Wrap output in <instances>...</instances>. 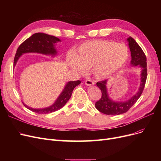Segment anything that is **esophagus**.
Segmentation results:
<instances>
[{
	"label": "esophagus",
	"instance_id": "1",
	"mask_svg": "<svg viewBox=\"0 0 161 161\" xmlns=\"http://www.w3.org/2000/svg\"><path fill=\"white\" fill-rule=\"evenodd\" d=\"M85 82V84L86 85H88V86H92V85H93L95 84L94 82L91 80V79H86Z\"/></svg>",
	"mask_w": 161,
	"mask_h": 161
}]
</instances>
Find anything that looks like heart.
Returning <instances> with one entry per match:
<instances>
[{"mask_svg": "<svg viewBox=\"0 0 161 161\" xmlns=\"http://www.w3.org/2000/svg\"><path fill=\"white\" fill-rule=\"evenodd\" d=\"M128 48L113 41L95 40L86 42L77 47L76 55L69 53L70 66L77 71L92 69L97 78L108 76L118 70L128 59Z\"/></svg>", "mask_w": 161, "mask_h": 161, "instance_id": "heart-1", "label": "heart"}]
</instances>
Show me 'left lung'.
Listing matches in <instances>:
<instances>
[{"mask_svg":"<svg viewBox=\"0 0 161 161\" xmlns=\"http://www.w3.org/2000/svg\"><path fill=\"white\" fill-rule=\"evenodd\" d=\"M128 42L131 52V64L134 66H139L142 69L140 86L137 93L129 100L124 102H116L111 100L108 96L106 87L107 80L97 82V85L101 91L102 95L101 99L95 103V108L101 113L106 115H116L127 112L140 98L144 89L147 78V57L142 48L132 37H128Z\"/></svg>","mask_w":161,"mask_h":161,"instance_id":"left-lung-1","label":"left lung"}]
</instances>
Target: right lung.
<instances>
[{
	"label": "right lung",
	"instance_id": "obj_1",
	"mask_svg": "<svg viewBox=\"0 0 161 161\" xmlns=\"http://www.w3.org/2000/svg\"><path fill=\"white\" fill-rule=\"evenodd\" d=\"M60 39L58 37L47 35L43 33H34L30 37H29L25 41H24L19 46L17 50V53L14 58V66L23 53H30V52H36L43 53L46 55L54 56L56 54V51L54 47V43L58 42H60ZM80 83V80L70 81L68 82L65 86L64 90L61 92L60 96L55 101V103L49 108L43 109H33L25 105L27 109L36 112L40 114H50L52 112H54L57 110L60 109L65 105L72 95V91Z\"/></svg>",
	"mask_w": 161,
	"mask_h": 161
}]
</instances>
